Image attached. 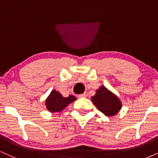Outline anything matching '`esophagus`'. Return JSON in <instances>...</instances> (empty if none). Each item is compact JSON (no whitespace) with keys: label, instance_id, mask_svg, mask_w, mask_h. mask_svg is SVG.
Segmentation results:
<instances>
[{"label":"esophagus","instance_id":"34e87169","mask_svg":"<svg viewBox=\"0 0 158 158\" xmlns=\"http://www.w3.org/2000/svg\"><path fill=\"white\" fill-rule=\"evenodd\" d=\"M86 97V94H79V95H78V97L79 98H84Z\"/></svg>","mask_w":158,"mask_h":158}]
</instances>
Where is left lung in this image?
Segmentation results:
<instances>
[{
  "label": "left lung",
  "instance_id": "left-lung-1",
  "mask_svg": "<svg viewBox=\"0 0 158 158\" xmlns=\"http://www.w3.org/2000/svg\"><path fill=\"white\" fill-rule=\"evenodd\" d=\"M92 102L99 111L107 117H114L120 110L122 102L119 99L105 86H100L91 97Z\"/></svg>",
  "mask_w": 158,
  "mask_h": 158
}]
</instances>
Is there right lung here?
Returning <instances> with one entry per match:
<instances>
[{
    "label": "right lung",
    "mask_w": 158,
    "mask_h": 158,
    "mask_svg": "<svg viewBox=\"0 0 158 158\" xmlns=\"http://www.w3.org/2000/svg\"><path fill=\"white\" fill-rule=\"evenodd\" d=\"M75 100H77V98L73 95L64 97L59 91L52 90L45 100V105L49 111L51 113H56L62 111L70 103Z\"/></svg>",
    "instance_id": "add662e5"
}]
</instances>
